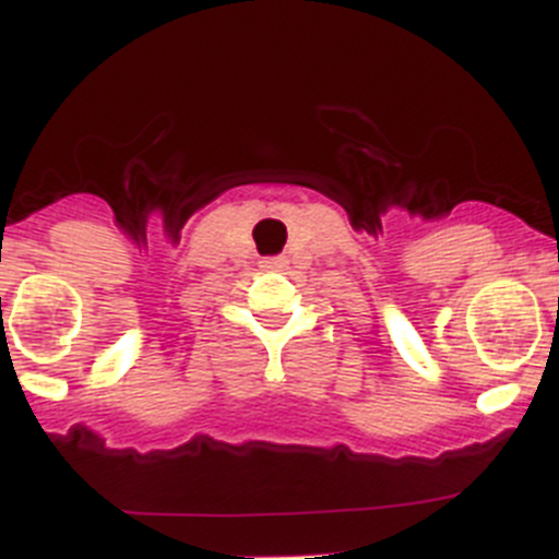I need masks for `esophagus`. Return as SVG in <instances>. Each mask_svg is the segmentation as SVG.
Listing matches in <instances>:
<instances>
[{"instance_id":"obj_1","label":"esophagus","mask_w":559,"mask_h":559,"mask_svg":"<svg viewBox=\"0 0 559 559\" xmlns=\"http://www.w3.org/2000/svg\"><path fill=\"white\" fill-rule=\"evenodd\" d=\"M283 265V260H276V257H271V260H263V269H280Z\"/></svg>"}]
</instances>
